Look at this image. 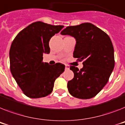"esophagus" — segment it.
<instances>
[{"label":"esophagus","mask_w":125,"mask_h":125,"mask_svg":"<svg viewBox=\"0 0 125 125\" xmlns=\"http://www.w3.org/2000/svg\"><path fill=\"white\" fill-rule=\"evenodd\" d=\"M65 70H69V67L67 65H65Z\"/></svg>","instance_id":"1"}]
</instances>
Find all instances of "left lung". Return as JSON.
I'll return each mask as SVG.
<instances>
[{"mask_svg": "<svg viewBox=\"0 0 125 125\" xmlns=\"http://www.w3.org/2000/svg\"><path fill=\"white\" fill-rule=\"evenodd\" d=\"M76 40L73 56L84 60L83 67L71 66L74 78L67 83L71 95L81 99L96 96L109 81L114 67L113 43L105 32L90 23L69 26L61 32Z\"/></svg>", "mask_w": 125, "mask_h": 125, "instance_id": "1", "label": "left lung"}]
</instances>
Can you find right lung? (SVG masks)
I'll return each instance as SVG.
<instances>
[{
  "instance_id": "right-lung-1",
  "label": "right lung",
  "mask_w": 125,
  "mask_h": 125,
  "mask_svg": "<svg viewBox=\"0 0 125 125\" xmlns=\"http://www.w3.org/2000/svg\"><path fill=\"white\" fill-rule=\"evenodd\" d=\"M63 25L34 22L19 32L9 51L10 70L23 93L29 98L50 95L54 81L62 74L65 65L57 63L50 65L42 62L43 54H49V42Z\"/></svg>"
}]
</instances>
